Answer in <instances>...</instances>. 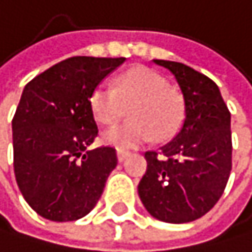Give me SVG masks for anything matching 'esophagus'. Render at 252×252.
Wrapping results in <instances>:
<instances>
[{
    "mask_svg": "<svg viewBox=\"0 0 252 252\" xmlns=\"http://www.w3.org/2000/svg\"><path fill=\"white\" fill-rule=\"evenodd\" d=\"M116 156H118V160H119V162H124L125 159H127V156H128V151L118 148V150H116Z\"/></svg>",
    "mask_w": 252,
    "mask_h": 252,
    "instance_id": "obj_1",
    "label": "esophagus"
}]
</instances>
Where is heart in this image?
<instances>
[{"mask_svg": "<svg viewBox=\"0 0 252 252\" xmlns=\"http://www.w3.org/2000/svg\"><path fill=\"white\" fill-rule=\"evenodd\" d=\"M92 115L99 124L111 125L127 108L131 121L104 131L102 142L118 148H133L171 137L181 127L184 105L181 97L167 89L158 73L148 68H131L119 76L115 87L97 84L89 97Z\"/></svg>", "mask_w": 252, "mask_h": 252, "instance_id": "1", "label": "heart"}]
</instances>
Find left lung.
<instances>
[{
  "mask_svg": "<svg viewBox=\"0 0 252 252\" xmlns=\"http://www.w3.org/2000/svg\"><path fill=\"white\" fill-rule=\"evenodd\" d=\"M184 96L181 130L159 151H147L137 185L145 210L168 223L193 222L223 194L231 173V113L214 81L174 61L153 59Z\"/></svg>",
  "mask_w": 252,
  "mask_h": 252,
  "instance_id": "left-lung-1",
  "label": "left lung"
}]
</instances>
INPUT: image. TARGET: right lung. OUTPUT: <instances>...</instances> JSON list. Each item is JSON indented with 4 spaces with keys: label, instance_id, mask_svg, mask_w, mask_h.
I'll return each mask as SVG.
<instances>
[{
    "label": "right lung",
    "instance_id": "right-lung-1",
    "mask_svg": "<svg viewBox=\"0 0 252 252\" xmlns=\"http://www.w3.org/2000/svg\"><path fill=\"white\" fill-rule=\"evenodd\" d=\"M125 58L73 56L33 78L12 121L19 191L44 219L87 216L118 165L116 150H90L97 136L89 97Z\"/></svg>",
    "mask_w": 252,
    "mask_h": 252
}]
</instances>
